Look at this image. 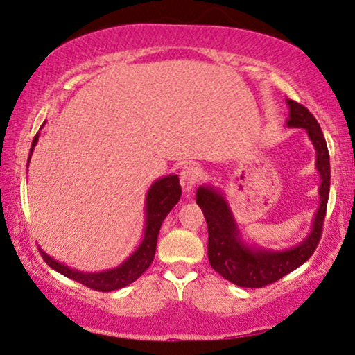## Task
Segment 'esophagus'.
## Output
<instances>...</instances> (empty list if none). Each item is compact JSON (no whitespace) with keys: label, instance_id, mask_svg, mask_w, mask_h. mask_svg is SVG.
Masks as SVG:
<instances>
[{"label":"esophagus","instance_id":"34e87169","mask_svg":"<svg viewBox=\"0 0 355 355\" xmlns=\"http://www.w3.org/2000/svg\"><path fill=\"white\" fill-rule=\"evenodd\" d=\"M200 176H202L200 169L197 168L196 164H187V166H184L181 174H179L184 192H191L192 189L196 187V184L200 181Z\"/></svg>","mask_w":355,"mask_h":355}]
</instances>
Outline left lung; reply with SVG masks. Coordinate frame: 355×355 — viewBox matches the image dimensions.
<instances>
[{"mask_svg":"<svg viewBox=\"0 0 355 355\" xmlns=\"http://www.w3.org/2000/svg\"><path fill=\"white\" fill-rule=\"evenodd\" d=\"M288 121L287 127L305 128L313 146L316 150V169L321 176L320 207L315 215V222L308 236L298 246L284 251L262 250L248 246L241 239L239 230L234 222L228 202L222 192L210 186L197 189L196 202L204 211L209 227V261L214 270L238 287L262 288L266 285L277 282L300 268L303 262L310 259L318 246L329 197V153L320 123L305 105L295 101H287Z\"/></svg>","mask_w":355,"mask_h":355,"instance_id":"left-lung-1","label":"left lung"}]
</instances>
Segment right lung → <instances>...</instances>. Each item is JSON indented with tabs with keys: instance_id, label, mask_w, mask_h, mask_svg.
Here are the masks:
<instances>
[{
	"instance_id": "1",
	"label": "right lung",
	"mask_w": 355,
	"mask_h": 355,
	"mask_svg": "<svg viewBox=\"0 0 355 355\" xmlns=\"http://www.w3.org/2000/svg\"><path fill=\"white\" fill-rule=\"evenodd\" d=\"M37 141H39V133L32 140L31 155L34 151ZM179 197H181V184H179V178L176 174L161 178L151 184L148 194H146V220L144 239H141L140 246L137 248L135 252L116 269L103 270V272H80V270L70 269L68 266L62 264V262L55 261L53 257H50L47 252H44L39 248L40 254H42L44 261L47 262L50 268L57 270V272L63 274L68 279L76 280V282L86 285V287L98 290V292H112V290L127 287L128 284L135 282L153 262L161 223L166 218V215L171 211L173 207L178 204Z\"/></svg>"
}]
</instances>
